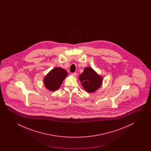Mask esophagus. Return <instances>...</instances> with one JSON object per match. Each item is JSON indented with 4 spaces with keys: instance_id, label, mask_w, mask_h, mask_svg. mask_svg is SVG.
Returning a JSON list of instances; mask_svg holds the SVG:
<instances>
[{
    "instance_id": "34e87169",
    "label": "esophagus",
    "mask_w": 151,
    "mask_h": 151,
    "mask_svg": "<svg viewBox=\"0 0 151 151\" xmlns=\"http://www.w3.org/2000/svg\"><path fill=\"white\" fill-rule=\"evenodd\" d=\"M71 75L74 77H76L77 76V74L76 73H71Z\"/></svg>"
}]
</instances>
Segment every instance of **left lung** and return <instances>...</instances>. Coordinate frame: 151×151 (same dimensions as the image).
<instances>
[{"label":"left lung","instance_id":"left-lung-1","mask_svg":"<svg viewBox=\"0 0 151 151\" xmlns=\"http://www.w3.org/2000/svg\"><path fill=\"white\" fill-rule=\"evenodd\" d=\"M83 88L88 93L98 90L103 82V77L97 74L92 68L87 67L79 77Z\"/></svg>","mask_w":151,"mask_h":151}]
</instances>
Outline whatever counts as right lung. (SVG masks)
<instances>
[{
	"label": "right lung",
	"instance_id": "1",
	"mask_svg": "<svg viewBox=\"0 0 151 151\" xmlns=\"http://www.w3.org/2000/svg\"><path fill=\"white\" fill-rule=\"evenodd\" d=\"M67 76L68 72L64 69L61 68H53L44 79L45 87L51 91L58 90Z\"/></svg>",
	"mask_w": 151,
	"mask_h": 151
}]
</instances>
